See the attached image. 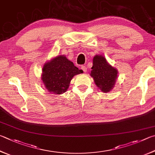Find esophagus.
Wrapping results in <instances>:
<instances>
[{
	"instance_id": "1",
	"label": "esophagus",
	"mask_w": 155,
	"mask_h": 155,
	"mask_svg": "<svg viewBox=\"0 0 155 155\" xmlns=\"http://www.w3.org/2000/svg\"><path fill=\"white\" fill-rule=\"evenodd\" d=\"M81 69H82V70H83V72H87V68L86 66H81Z\"/></svg>"
}]
</instances>
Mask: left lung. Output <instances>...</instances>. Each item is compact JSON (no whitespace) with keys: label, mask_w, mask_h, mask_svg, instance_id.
Instances as JSON below:
<instances>
[{"label":"left lung","mask_w":155,"mask_h":155,"mask_svg":"<svg viewBox=\"0 0 155 155\" xmlns=\"http://www.w3.org/2000/svg\"><path fill=\"white\" fill-rule=\"evenodd\" d=\"M91 69L90 75L94 78L96 86L104 93L110 91L117 80V69L110 65L102 55L94 56Z\"/></svg>","instance_id":"8db88e82"}]
</instances>
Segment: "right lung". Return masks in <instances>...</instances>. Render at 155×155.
Returning <instances> with one entry per match:
<instances>
[{"mask_svg":"<svg viewBox=\"0 0 155 155\" xmlns=\"http://www.w3.org/2000/svg\"><path fill=\"white\" fill-rule=\"evenodd\" d=\"M83 72L65 55H60L44 64L41 80L49 93L60 95L67 91L72 78Z\"/></svg>","mask_w":155,"mask_h":155,"instance_id":"1","label":"right lung"}]
</instances>
